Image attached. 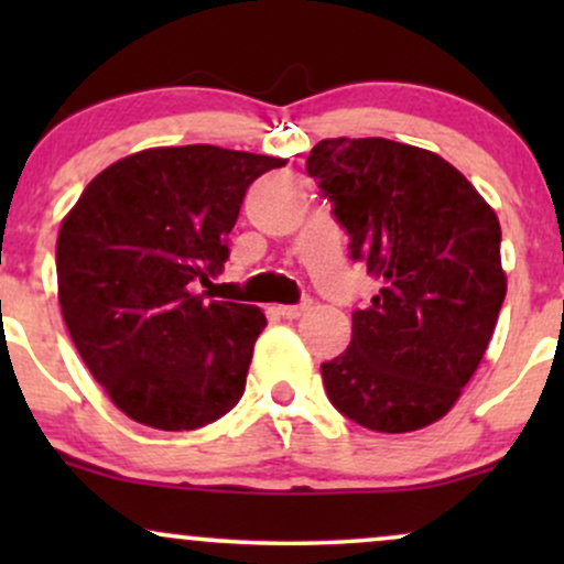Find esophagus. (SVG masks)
<instances>
[{"mask_svg":"<svg viewBox=\"0 0 564 564\" xmlns=\"http://www.w3.org/2000/svg\"><path fill=\"white\" fill-rule=\"evenodd\" d=\"M275 313L281 315V318L294 321V318H300V315L304 313V304H278Z\"/></svg>","mask_w":564,"mask_h":564,"instance_id":"obj_1","label":"esophagus"}]
</instances>
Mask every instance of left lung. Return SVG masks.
I'll use <instances>...</instances> for the list:
<instances>
[{
  "instance_id": "1",
  "label": "left lung",
  "mask_w": 564,
  "mask_h": 564,
  "mask_svg": "<svg viewBox=\"0 0 564 564\" xmlns=\"http://www.w3.org/2000/svg\"><path fill=\"white\" fill-rule=\"evenodd\" d=\"M307 174L381 289L321 366L339 413L387 435L451 411L480 366L507 296L501 225L456 166L384 138L321 140Z\"/></svg>"
}]
</instances>
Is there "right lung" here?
<instances>
[{"label": "right lung", "mask_w": 564, "mask_h": 564, "mask_svg": "<svg viewBox=\"0 0 564 564\" xmlns=\"http://www.w3.org/2000/svg\"><path fill=\"white\" fill-rule=\"evenodd\" d=\"M283 159L217 145L151 148L102 170L57 232V300L89 373L132 422H217L241 400L254 304L204 300L257 177Z\"/></svg>", "instance_id": "add662e5"}]
</instances>
